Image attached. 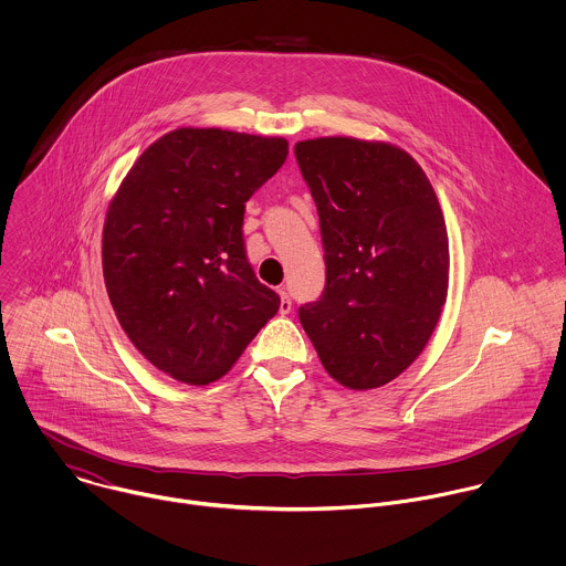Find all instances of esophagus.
<instances>
[{
	"label": "esophagus",
	"mask_w": 566,
	"mask_h": 566,
	"mask_svg": "<svg viewBox=\"0 0 566 566\" xmlns=\"http://www.w3.org/2000/svg\"><path fill=\"white\" fill-rule=\"evenodd\" d=\"M277 293H280V297H282V302H280V313H282V315H289V313H291V306H293V304H291V297H289V293H286L284 286H282Z\"/></svg>",
	"instance_id": "1"
}]
</instances>
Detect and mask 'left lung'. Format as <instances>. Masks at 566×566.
Listing matches in <instances>:
<instances>
[{
	"mask_svg": "<svg viewBox=\"0 0 566 566\" xmlns=\"http://www.w3.org/2000/svg\"><path fill=\"white\" fill-rule=\"evenodd\" d=\"M326 284L300 322L339 385L378 389L422 353L447 300L449 238L433 186L402 148L355 137L295 144Z\"/></svg>",
	"mask_w": 566,
	"mask_h": 566,
	"instance_id": "left-lung-1",
	"label": "left lung"
}]
</instances>
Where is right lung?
Returning a JSON list of instances; mask_svg holds the SVG:
<instances>
[{
	"instance_id": "add662e5",
	"label": "right lung",
	"mask_w": 566,
	"mask_h": 566,
	"mask_svg": "<svg viewBox=\"0 0 566 566\" xmlns=\"http://www.w3.org/2000/svg\"><path fill=\"white\" fill-rule=\"evenodd\" d=\"M286 155L282 137L177 128L139 155L108 207L113 311L135 348L179 382L218 380L280 308L255 277L242 224Z\"/></svg>"
}]
</instances>
